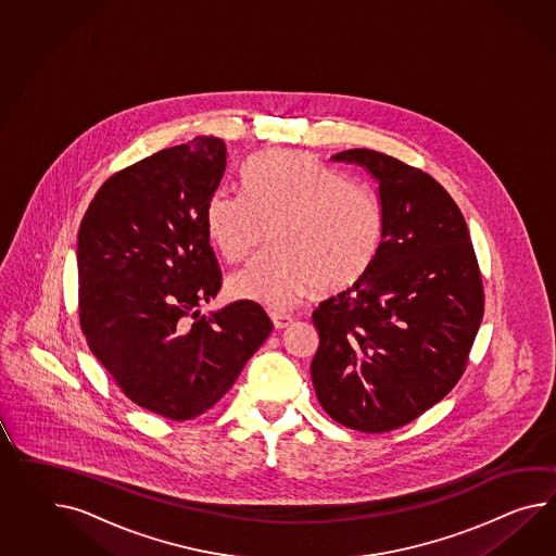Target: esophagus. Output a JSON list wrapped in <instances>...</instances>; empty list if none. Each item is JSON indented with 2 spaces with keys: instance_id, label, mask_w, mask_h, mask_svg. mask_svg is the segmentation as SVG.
<instances>
[{
  "instance_id": "obj_1",
  "label": "esophagus",
  "mask_w": 556,
  "mask_h": 556,
  "mask_svg": "<svg viewBox=\"0 0 556 556\" xmlns=\"http://www.w3.org/2000/svg\"><path fill=\"white\" fill-rule=\"evenodd\" d=\"M273 326L277 327V329H283V327L289 326L291 321H293V317L291 315H287V313L281 312H271Z\"/></svg>"
}]
</instances>
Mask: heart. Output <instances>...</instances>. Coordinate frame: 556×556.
I'll list each match as a JSON object with an SVG mask.
<instances>
[{
	"label": "heart",
	"instance_id": "1",
	"mask_svg": "<svg viewBox=\"0 0 556 556\" xmlns=\"http://www.w3.org/2000/svg\"><path fill=\"white\" fill-rule=\"evenodd\" d=\"M244 192L218 190L206 229L227 261L251 257L271 229L269 253L229 277L232 298L289 309L317 285L338 291L366 275L386 232L378 190L295 150H269L244 166Z\"/></svg>",
	"mask_w": 556,
	"mask_h": 556
}]
</instances>
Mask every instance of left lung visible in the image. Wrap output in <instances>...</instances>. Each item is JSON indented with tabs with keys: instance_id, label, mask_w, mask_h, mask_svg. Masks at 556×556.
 Segmentation results:
<instances>
[{
	"instance_id": "left-lung-1",
	"label": "left lung",
	"mask_w": 556,
	"mask_h": 556,
	"mask_svg": "<svg viewBox=\"0 0 556 556\" xmlns=\"http://www.w3.org/2000/svg\"><path fill=\"white\" fill-rule=\"evenodd\" d=\"M331 159L378 180L386 232L366 275L313 312V388L339 424L390 432L462 378L484 315L482 275L458 204L428 173L376 150Z\"/></svg>"
}]
</instances>
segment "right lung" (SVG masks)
Wrapping results in <instances>:
<instances>
[{"mask_svg": "<svg viewBox=\"0 0 556 556\" xmlns=\"http://www.w3.org/2000/svg\"><path fill=\"white\" fill-rule=\"evenodd\" d=\"M225 173V142L197 136L112 175L78 230L88 348L128 400L168 420L215 406L273 329L247 299L199 312L223 283L206 206Z\"/></svg>", "mask_w": 556, "mask_h": 556, "instance_id": "1", "label": "right lung"}]
</instances>
